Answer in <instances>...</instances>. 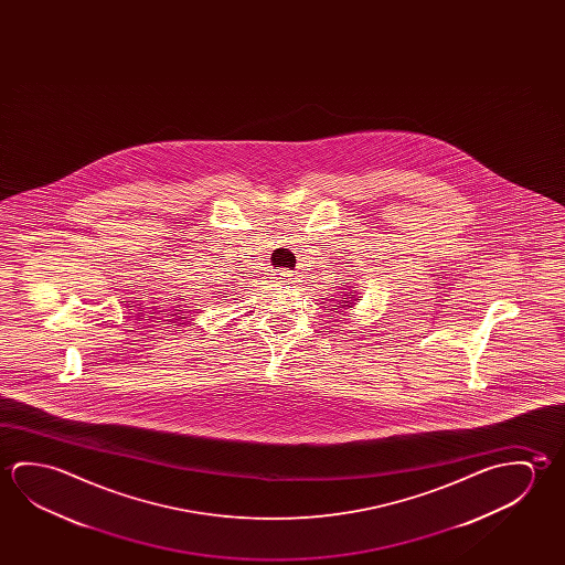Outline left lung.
Here are the masks:
<instances>
[{"instance_id":"obj_1","label":"left lung","mask_w":565,"mask_h":565,"mask_svg":"<svg viewBox=\"0 0 565 565\" xmlns=\"http://www.w3.org/2000/svg\"><path fill=\"white\" fill-rule=\"evenodd\" d=\"M354 301H356V296H354V289H352V291H349V294H344V296L341 297L342 306L337 307H341V309H351V307L356 306ZM341 315H344V311H341Z\"/></svg>"}]
</instances>
